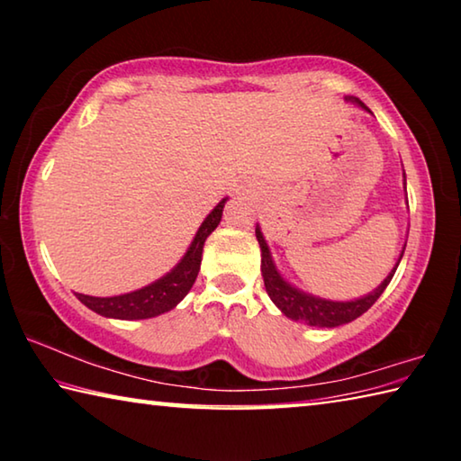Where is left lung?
<instances>
[{
    "mask_svg": "<svg viewBox=\"0 0 461 461\" xmlns=\"http://www.w3.org/2000/svg\"><path fill=\"white\" fill-rule=\"evenodd\" d=\"M352 104L360 105L366 112H370L360 99L357 97H346ZM404 189H407V178H404ZM256 240H258L260 249H262V276H264V286H267V293L272 299V303L283 311V315L288 319L299 323H307L311 327H338L343 323L354 321V319L366 313L374 303L378 301V296L384 293V288L388 286L390 280H393L396 268H399V262L402 258L404 249L396 260L394 268L388 272V276L382 280V283L374 288L372 293L360 296V299L354 301H330V299H321V296H315L311 293L301 291V288L293 286L288 280L280 275L275 260H272L270 248L267 244V240L262 236L260 225H256ZM407 246V244H404Z\"/></svg>",
    "mask_w": 461,
    "mask_h": 461,
    "instance_id": "obj_1",
    "label": "left lung"
}]
</instances>
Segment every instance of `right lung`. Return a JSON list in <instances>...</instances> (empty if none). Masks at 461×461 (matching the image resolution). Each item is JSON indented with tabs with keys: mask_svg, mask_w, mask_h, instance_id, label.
I'll use <instances>...</instances> for the list:
<instances>
[{
	"mask_svg": "<svg viewBox=\"0 0 461 461\" xmlns=\"http://www.w3.org/2000/svg\"><path fill=\"white\" fill-rule=\"evenodd\" d=\"M225 201H228V197L217 203L213 212L203 220L201 228L194 233V238L191 241V246L186 248L185 256L178 260L173 270L167 272L165 276H160L158 280H154V283L126 294L89 296L77 293V299H79L85 307H89L99 315L109 319H123V321L158 317L162 313H167V311L175 309L178 303L185 299L186 293L191 291L194 278L199 275L203 246H205L209 233L220 225Z\"/></svg>",
	"mask_w": 461,
	"mask_h": 461,
	"instance_id": "add662e5",
	"label": "right lung"
}]
</instances>
